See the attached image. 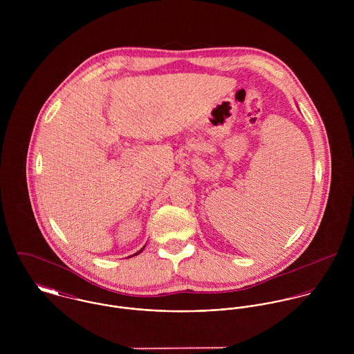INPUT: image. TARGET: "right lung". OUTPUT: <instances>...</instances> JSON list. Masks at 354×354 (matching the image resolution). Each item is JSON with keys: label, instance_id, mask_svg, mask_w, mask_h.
<instances>
[{"label": "right lung", "instance_id": "add662e5", "mask_svg": "<svg viewBox=\"0 0 354 354\" xmlns=\"http://www.w3.org/2000/svg\"><path fill=\"white\" fill-rule=\"evenodd\" d=\"M145 248H146V245H145V247H143V248H142V250H140V251H139V252L135 253V254H139V253L142 252V251H143V250H145Z\"/></svg>", "mask_w": 354, "mask_h": 354}]
</instances>
